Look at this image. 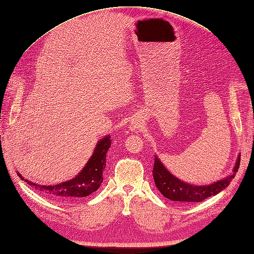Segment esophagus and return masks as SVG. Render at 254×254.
I'll list each match as a JSON object with an SVG mask.
<instances>
[{
    "label": "esophagus",
    "instance_id": "1",
    "mask_svg": "<svg viewBox=\"0 0 254 254\" xmlns=\"http://www.w3.org/2000/svg\"><path fill=\"white\" fill-rule=\"evenodd\" d=\"M135 124H136V123H135Z\"/></svg>",
    "mask_w": 254,
    "mask_h": 254
}]
</instances>
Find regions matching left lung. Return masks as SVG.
I'll list each match as a JSON object with an SVG mask.
<instances>
[{"label":"left lung","instance_id":"left-lung-1","mask_svg":"<svg viewBox=\"0 0 254 254\" xmlns=\"http://www.w3.org/2000/svg\"><path fill=\"white\" fill-rule=\"evenodd\" d=\"M240 166V156L237 160L234 168V174L225 178L223 180L213 183L209 186H192L183 182L171 175L166 169V167L161 164L157 156H155V163L153 168V177L155 185L160 193L165 197L178 203H191V202H202L205 198L216 195L225 188H227L231 180L236 176Z\"/></svg>","mask_w":254,"mask_h":254}]
</instances>
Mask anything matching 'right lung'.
<instances>
[{"instance_id": "add662e5", "label": "right lung", "mask_w": 254, "mask_h": 254, "mask_svg": "<svg viewBox=\"0 0 254 254\" xmlns=\"http://www.w3.org/2000/svg\"><path fill=\"white\" fill-rule=\"evenodd\" d=\"M111 137L107 135L98 142L91 158L86 164L84 169L79 172L74 179L59 183L57 186H40L25 180L29 186L36 188L41 193L48 194L52 197L60 199H74L90 195L91 193L98 190L104 177L102 171L106 168V158L108 149L111 146ZM18 176L24 180L19 174Z\"/></svg>"}]
</instances>
